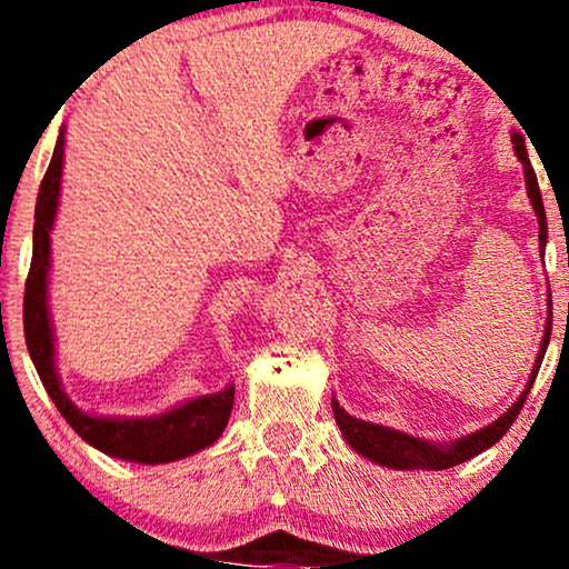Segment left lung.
<instances>
[{
	"mask_svg": "<svg viewBox=\"0 0 569 569\" xmlns=\"http://www.w3.org/2000/svg\"><path fill=\"white\" fill-rule=\"evenodd\" d=\"M513 149H516V158L521 160L525 166V181H527V194H530V202L535 208V217H538V227H540V253L546 251V238H548V221H546V208H543V198H540V187H538V176H535L530 158H527V147L521 133L511 136ZM548 312H551V293H548ZM548 337H551V316L546 321V331H543V342H540L538 358H535V367L530 375V382L525 385L521 396L516 398L511 403V409L506 415H500L498 420L489 422L487 428L476 430V433L462 436V439H455L449 443H433L426 439H415V436L401 433V430L393 428H385L377 426V422H367V420H358L339 407V401L335 398L331 401V409H335V420L339 430H342L345 441L350 443L361 457H369L371 462L385 468H396V471H443V468H452L460 466V462L471 460V457L481 455L485 449L498 443L506 430L511 428V422L519 417L521 407H525L527 393H530L535 377H538L540 363H543L546 348H548Z\"/></svg>",
	"mask_w": 569,
	"mask_h": 569,
	"instance_id": "obj_1",
	"label": "left lung"
}]
</instances>
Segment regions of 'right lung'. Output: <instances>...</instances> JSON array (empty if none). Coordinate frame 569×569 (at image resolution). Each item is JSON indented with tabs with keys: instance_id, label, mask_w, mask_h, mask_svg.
<instances>
[{
	"instance_id": "1",
	"label": "right lung",
	"mask_w": 569,
	"mask_h": 569,
	"mask_svg": "<svg viewBox=\"0 0 569 569\" xmlns=\"http://www.w3.org/2000/svg\"><path fill=\"white\" fill-rule=\"evenodd\" d=\"M63 173V130L56 141L53 160L39 187L34 211V253L31 270L26 278L23 293V335L31 361H34L39 380L48 396L53 398L63 420L74 428V433L98 452L120 457L130 462H173L200 449L211 447L224 433L230 420L234 385H227L219 393L189 398L179 407L152 417H101L77 409L71 398L63 393L61 377L56 369V337L50 323L48 307V272H50V230H53L58 194H61Z\"/></svg>"
}]
</instances>
